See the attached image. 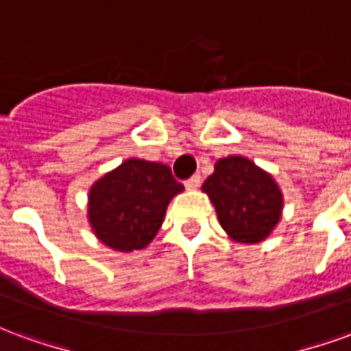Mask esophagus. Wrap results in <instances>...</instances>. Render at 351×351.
Wrapping results in <instances>:
<instances>
[{"instance_id": "obj_1", "label": "esophagus", "mask_w": 351, "mask_h": 351, "mask_svg": "<svg viewBox=\"0 0 351 351\" xmlns=\"http://www.w3.org/2000/svg\"><path fill=\"white\" fill-rule=\"evenodd\" d=\"M184 186L188 188V190H197L199 186H201V175H193L191 178H188Z\"/></svg>"}]
</instances>
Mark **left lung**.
<instances>
[{
  "instance_id": "obj_1",
  "label": "left lung",
  "mask_w": 351,
  "mask_h": 351,
  "mask_svg": "<svg viewBox=\"0 0 351 351\" xmlns=\"http://www.w3.org/2000/svg\"><path fill=\"white\" fill-rule=\"evenodd\" d=\"M203 190L216 206L221 228L239 243H261L278 223L282 213L278 186L246 158L229 156L218 161Z\"/></svg>"
}]
</instances>
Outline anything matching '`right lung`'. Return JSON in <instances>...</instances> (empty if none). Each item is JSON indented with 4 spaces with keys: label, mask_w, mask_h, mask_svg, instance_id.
<instances>
[{
    "label": "right lung",
    "mask_w": 351,
    "mask_h": 351,
    "mask_svg": "<svg viewBox=\"0 0 351 351\" xmlns=\"http://www.w3.org/2000/svg\"><path fill=\"white\" fill-rule=\"evenodd\" d=\"M184 186L163 163L125 160L90 190L88 218L101 243L120 252L145 248Z\"/></svg>",
    "instance_id": "add662e5"
}]
</instances>
